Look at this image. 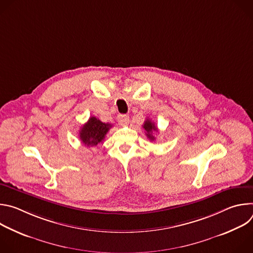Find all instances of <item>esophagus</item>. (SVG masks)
<instances>
[{"label":"esophagus","instance_id":"1","mask_svg":"<svg viewBox=\"0 0 253 253\" xmlns=\"http://www.w3.org/2000/svg\"><path fill=\"white\" fill-rule=\"evenodd\" d=\"M117 120H118V122H119V124L121 126H126L128 124V122H129V117L127 115L123 114V115H119L117 117Z\"/></svg>","mask_w":253,"mask_h":253}]
</instances>
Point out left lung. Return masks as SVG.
Segmentation results:
<instances>
[{"mask_svg": "<svg viewBox=\"0 0 253 253\" xmlns=\"http://www.w3.org/2000/svg\"><path fill=\"white\" fill-rule=\"evenodd\" d=\"M143 128L145 129L147 137H148V138H149L151 141H154V140H155V137L153 136L152 132H153V131H156V132H157V127L155 126V124H154V123H153L151 120L147 119L145 122H144Z\"/></svg>", "mask_w": 253, "mask_h": 253, "instance_id": "obj_1", "label": "left lung"}]
</instances>
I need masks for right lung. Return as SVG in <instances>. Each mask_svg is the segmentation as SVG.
I'll list each match as a JSON object with an SVG mask.
<instances>
[{
  "instance_id": "obj_1",
  "label": "right lung",
  "mask_w": 253,
  "mask_h": 253,
  "mask_svg": "<svg viewBox=\"0 0 253 253\" xmlns=\"http://www.w3.org/2000/svg\"><path fill=\"white\" fill-rule=\"evenodd\" d=\"M112 127L109 123H103L96 117H91L80 129V139L87 147L97 146Z\"/></svg>"
}]
</instances>
